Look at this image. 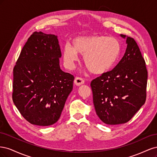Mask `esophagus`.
Listing matches in <instances>:
<instances>
[{
  "instance_id": "1",
  "label": "esophagus",
  "mask_w": 157,
  "mask_h": 157,
  "mask_svg": "<svg viewBox=\"0 0 157 157\" xmlns=\"http://www.w3.org/2000/svg\"><path fill=\"white\" fill-rule=\"evenodd\" d=\"M74 82L75 85H77V86H80V85L84 83V80L80 77H76Z\"/></svg>"
}]
</instances>
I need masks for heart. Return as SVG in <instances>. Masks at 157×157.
Listing matches in <instances>:
<instances>
[{"label": "heart", "mask_w": 157, "mask_h": 157, "mask_svg": "<svg viewBox=\"0 0 157 157\" xmlns=\"http://www.w3.org/2000/svg\"><path fill=\"white\" fill-rule=\"evenodd\" d=\"M121 45L114 37L103 35L82 36L73 40V46L65 44L63 58L66 67L74 69L78 54L83 56V63L90 73L101 75L110 69L120 54Z\"/></svg>", "instance_id": "b5f03b06"}]
</instances>
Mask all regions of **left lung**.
I'll use <instances>...</instances> for the list:
<instances>
[{
    "mask_svg": "<svg viewBox=\"0 0 157 157\" xmlns=\"http://www.w3.org/2000/svg\"><path fill=\"white\" fill-rule=\"evenodd\" d=\"M121 36L126 39L124 56L113 70L90 84L97 115L110 125L129 121L146 100L145 61L135 40L124 35Z\"/></svg>",
    "mask_w": 157,
    "mask_h": 157,
    "instance_id": "obj_1",
    "label": "left lung"
}]
</instances>
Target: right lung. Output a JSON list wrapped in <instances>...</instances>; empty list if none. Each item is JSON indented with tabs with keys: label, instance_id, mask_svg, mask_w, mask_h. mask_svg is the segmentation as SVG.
<instances>
[{
	"label": "right lung",
	"instance_id": "1",
	"mask_svg": "<svg viewBox=\"0 0 157 157\" xmlns=\"http://www.w3.org/2000/svg\"><path fill=\"white\" fill-rule=\"evenodd\" d=\"M61 57L58 36L34 32L14 66L13 102L32 124H54L72 91L75 78L60 69Z\"/></svg>",
	"mask_w": 157,
	"mask_h": 157
}]
</instances>
